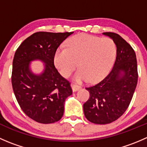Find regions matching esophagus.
<instances>
[{
	"label": "esophagus",
	"instance_id": "esophagus-1",
	"mask_svg": "<svg viewBox=\"0 0 147 147\" xmlns=\"http://www.w3.org/2000/svg\"><path fill=\"white\" fill-rule=\"evenodd\" d=\"M71 86H72V90H73V92H76L78 91V90H80L82 87H81V86L78 85V84H75V83H73V84H71Z\"/></svg>",
	"mask_w": 147,
	"mask_h": 147
}]
</instances>
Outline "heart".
I'll list each match as a JSON object with an SVG mask.
<instances>
[{
  "instance_id": "heart-1",
  "label": "heart",
  "mask_w": 147,
  "mask_h": 147,
  "mask_svg": "<svg viewBox=\"0 0 147 147\" xmlns=\"http://www.w3.org/2000/svg\"><path fill=\"white\" fill-rule=\"evenodd\" d=\"M66 45L67 48L62 47L55 52V65L60 73L67 78L78 63L80 69L74 77L78 82L89 79L94 82L101 80L108 73L116 57V45L109 38L80 34L69 38Z\"/></svg>"
}]
</instances>
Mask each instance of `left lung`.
Listing matches in <instances>:
<instances>
[{"mask_svg": "<svg viewBox=\"0 0 147 147\" xmlns=\"http://www.w3.org/2000/svg\"><path fill=\"white\" fill-rule=\"evenodd\" d=\"M117 46L113 68L102 80L86 87L90 98L83 105L87 120L94 124H106L119 119L131 102L138 80L137 62L131 46L115 32H103Z\"/></svg>", "mask_w": 147, "mask_h": 147, "instance_id": "obj_1", "label": "left lung"}]
</instances>
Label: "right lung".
<instances>
[{
	"instance_id": "1",
	"label": "right lung",
	"mask_w": 147,
	"mask_h": 147,
	"mask_svg": "<svg viewBox=\"0 0 147 147\" xmlns=\"http://www.w3.org/2000/svg\"><path fill=\"white\" fill-rule=\"evenodd\" d=\"M73 32H37L26 38L15 53L11 82L15 96L25 114L37 122L59 121L65 101L72 94L70 82L58 72L54 56L60 44ZM40 59L46 63L39 76L29 70V63Z\"/></svg>"
}]
</instances>
